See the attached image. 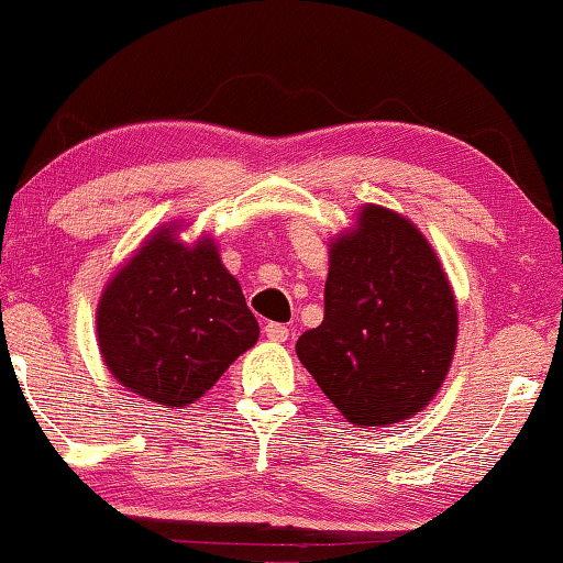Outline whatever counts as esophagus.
I'll use <instances>...</instances> for the list:
<instances>
[{
  "label": "esophagus",
  "instance_id": "esophagus-1",
  "mask_svg": "<svg viewBox=\"0 0 563 563\" xmlns=\"http://www.w3.org/2000/svg\"><path fill=\"white\" fill-rule=\"evenodd\" d=\"M264 335L274 342H284V340H289V328H284V324H279V322H266Z\"/></svg>",
  "mask_w": 563,
  "mask_h": 563
}]
</instances>
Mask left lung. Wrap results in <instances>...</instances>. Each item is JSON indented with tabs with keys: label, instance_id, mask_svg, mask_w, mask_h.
Here are the masks:
<instances>
[{
	"label": "left lung",
	"instance_id": "obj_1",
	"mask_svg": "<svg viewBox=\"0 0 563 563\" xmlns=\"http://www.w3.org/2000/svg\"><path fill=\"white\" fill-rule=\"evenodd\" d=\"M457 301L442 264L409 218L363 206L330 243L324 320L297 357L355 427L419 413L450 371Z\"/></svg>",
	"mask_w": 563,
	"mask_h": 563
}]
</instances>
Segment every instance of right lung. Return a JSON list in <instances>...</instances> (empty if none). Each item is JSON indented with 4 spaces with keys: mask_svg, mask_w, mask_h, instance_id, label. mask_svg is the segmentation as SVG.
<instances>
[{
    "mask_svg": "<svg viewBox=\"0 0 563 563\" xmlns=\"http://www.w3.org/2000/svg\"><path fill=\"white\" fill-rule=\"evenodd\" d=\"M96 330L111 376L165 409L198 401L258 340L216 241L202 235L187 246L177 225L154 231L111 276Z\"/></svg>",
    "mask_w": 563,
    "mask_h": 563,
    "instance_id": "obj_1",
    "label": "right lung"
}]
</instances>
